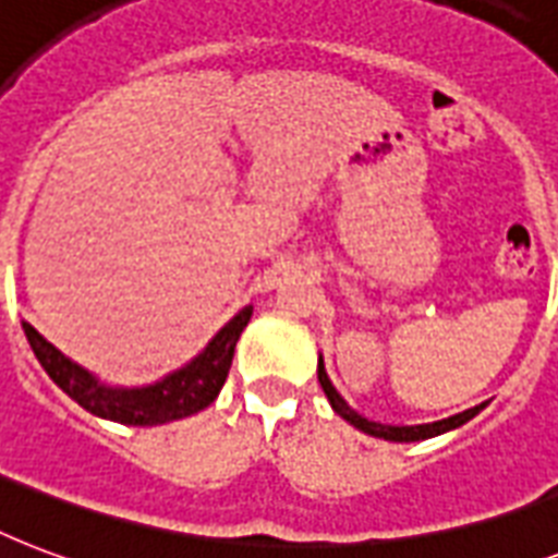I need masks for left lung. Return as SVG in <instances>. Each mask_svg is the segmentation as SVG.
Segmentation results:
<instances>
[{
    "mask_svg": "<svg viewBox=\"0 0 558 558\" xmlns=\"http://www.w3.org/2000/svg\"><path fill=\"white\" fill-rule=\"evenodd\" d=\"M317 378L323 392H326L328 404H331V410H335L340 418H347L349 425H355L357 430H364V434L378 436V439H390V442H418V439H430V436L448 434V430L465 425L469 418H474L483 408H486V401H483V404H477V408H469L463 410V413H454V416L439 418V422H427V425H381V422H373V418L361 416L355 408H349V401L335 390V384L328 381L323 355H319L317 361Z\"/></svg>",
    "mask_w": 558,
    "mask_h": 558,
    "instance_id": "obj_1",
    "label": "left lung"
}]
</instances>
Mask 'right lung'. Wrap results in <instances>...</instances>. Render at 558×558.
Listing matches in <instances>:
<instances>
[{"label": "right lung", "instance_id": "1", "mask_svg": "<svg viewBox=\"0 0 558 558\" xmlns=\"http://www.w3.org/2000/svg\"><path fill=\"white\" fill-rule=\"evenodd\" d=\"M253 317V305L241 308L235 317L220 328L218 335L206 343L201 355L192 357L189 364L168 373L145 387H119V384H104L89 369L75 364L58 347H51L32 323H23V331L34 349V357L40 361L51 381L66 392L69 399L77 401L81 408L89 410L93 416L110 418L119 425L154 427L185 418L209 408L218 399L220 387L227 381L235 355L241 331Z\"/></svg>", "mask_w": 558, "mask_h": 558}]
</instances>
